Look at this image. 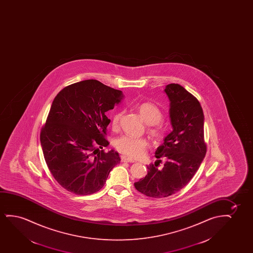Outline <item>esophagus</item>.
Instances as JSON below:
<instances>
[{"mask_svg": "<svg viewBox=\"0 0 253 253\" xmlns=\"http://www.w3.org/2000/svg\"><path fill=\"white\" fill-rule=\"evenodd\" d=\"M121 160L123 163H135V161L132 158H129V157L125 156H122Z\"/></svg>", "mask_w": 253, "mask_h": 253, "instance_id": "obj_1", "label": "esophagus"}]
</instances>
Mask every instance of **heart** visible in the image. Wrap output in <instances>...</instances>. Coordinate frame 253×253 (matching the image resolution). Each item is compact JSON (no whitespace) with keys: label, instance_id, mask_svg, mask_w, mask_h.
I'll return each instance as SVG.
<instances>
[{"label":"heart","instance_id":"obj_1","mask_svg":"<svg viewBox=\"0 0 253 253\" xmlns=\"http://www.w3.org/2000/svg\"><path fill=\"white\" fill-rule=\"evenodd\" d=\"M140 117L148 125L147 131L153 138L160 139L164 134V128L161 123L163 118V112L159 107L149 101L142 102L136 106ZM123 112L118 111L115 113L111 119L112 128H117L119 125ZM115 148L118 151L126 156L139 158L143 156L149 148V142L143 137L136 138L130 135H122L114 141Z\"/></svg>","mask_w":253,"mask_h":253}]
</instances>
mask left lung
<instances>
[{
    "label": "left lung",
    "mask_w": 253,
    "mask_h": 253,
    "mask_svg": "<svg viewBox=\"0 0 253 253\" xmlns=\"http://www.w3.org/2000/svg\"><path fill=\"white\" fill-rule=\"evenodd\" d=\"M170 100L173 130L156 151V163L165 158L163 170L149 164L148 174L135 182V189L151 198L168 197L182 189L194 177L207 153L204 114L197 98L178 84L164 90Z\"/></svg>",
    "instance_id": "8db88e82"
}]
</instances>
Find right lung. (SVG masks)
Listing matches in <instances>:
<instances>
[{
  "label": "right lung",
  "instance_id": "right-lung-1",
  "mask_svg": "<svg viewBox=\"0 0 253 253\" xmlns=\"http://www.w3.org/2000/svg\"><path fill=\"white\" fill-rule=\"evenodd\" d=\"M122 98L121 90L95 80L70 84L57 94L41 143L50 172L66 190L78 195L96 193L120 163L118 153L103 148L109 145L105 136L111 122L105 112Z\"/></svg>",
  "mask_w": 253,
  "mask_h": 253
}]
</instances>
